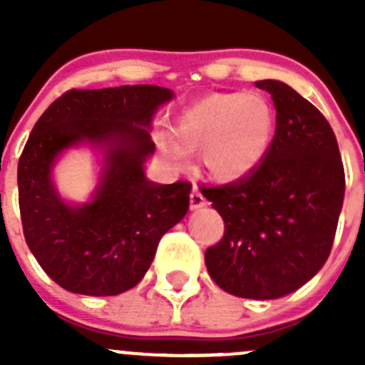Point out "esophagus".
<instances>
[{"mask_svg": "<svg viewBox=\"0 0 365 365\" xmlns=\"http://www.w3.org/2000/svg\"><path fill=\"white\" fill-rule=\"evenodd\" d=\"M206 205L205 197H202V193L199 192L197 188H193L192 193H190V208L192 210H197V208H202Z\"/></svg>", "mask_w": 365, "mask_h": 365, "instance_id": "esophagus-1", "label": "esophagus"}]
</instances>
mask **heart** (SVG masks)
<instances>
[{
  "instance_id": "b5f03b06",
  "label": "heart",
  "mask_w": 365,
  "mask_h": 365,
  "mask_svg": "<svg viewBox=\"0 0 365 365\" xmlns=\"http://www.w3.org/2000/svg\"><path fill=\"white\" fill-rule=\"evenodd\" d=\"M276 117L259 93H214L193 102L175 124V143L160 138L159 150L180 164L199 153L206 173L219 182H237L256 172L270 148Z\"/></svg>"
}]
</instances>
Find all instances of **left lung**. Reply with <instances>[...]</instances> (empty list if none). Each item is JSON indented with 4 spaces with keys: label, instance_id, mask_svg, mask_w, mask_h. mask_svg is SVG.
<instances>
[{
    "label": "left lung",
    "instance_id": "1",
    "mask_svg": "<svg viewBox=\"0 0 365 365\" xmlns=\"http://www.w3.org/2000/svg\"><path fill=\"white\" fill-rule=\"evenodd\" d=\"M256 86L272 95L276 133L252 175L202 192L225 221L205 263L222 291L274 299L298 291L327 261L346 175L324 115L287 83Z\"/></svg>",
    "mask_w": 365,
    "mask_h": 365
}]
</instances>
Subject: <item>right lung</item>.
<instances>
[{"instance_id": "add662e5", "label": "right lung", "mask_w": 365, "mask_h": 365, "mask_svg": "<svg viewBox=\"0 0 365 365\" xmlns=\"http://www.w3.org/2000/svg\"><path fill=\"white\" fill-rule=\"evenodd\" d=\"M173 93L159 86L71 89L32 128L18 163L25 241L45 274L66 291L117 296L144 278L160 237L185 217L192 185L144 175L153 155L150 124ZM89 142L105 150L93 199L67 205L50 179L56 159Z\"/></svg>"}]
</instances>
